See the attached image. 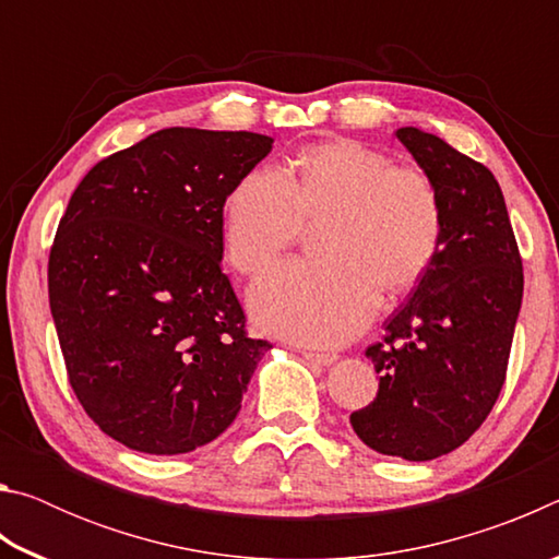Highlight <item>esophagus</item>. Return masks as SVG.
I'll return each mask as SVG.
<instances>
[{"label": "esophagus", "mask_w": 559, "mask_h": 559, "mask_svg": "<svg viewBox=\"0 0 559 559\" xmlns=\"http://www.w3.org/2000/svg\"><path fill=\"white\" fill-rule=\"evenodd\" d=\"M300 355L306 357L308 362H313V365H323V367L333 365L335 359H337V355H330V353H316V349H300Z\"/></svg>", "instance_id": "34e87169"}]
</instances>
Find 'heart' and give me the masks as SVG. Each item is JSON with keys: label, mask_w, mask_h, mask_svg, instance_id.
<instances>
[{"label": "heart", "mask_w": 559, "mask_h": 559, "mask_svg": "<svg viewBox=\"0 0 559 559\" xmlns=\"http://www.w3.org/2000/svg\"><path fill=\"white\" fill-rule=\"evenodd\" d=\"M325 259L283 263L251 290L253 320L302 345H340L362 330L380 288L414 286L441 243L437 185L419 167L392 165L355 140L320 143L290 173L259 167L224 206V249L231 266L259 276L306 224H322Z\"/></svg>", "instance_id": "1"}]
</instances>
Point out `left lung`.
<instances>
[{
    "mask_svg": "<svg viewBox=\"0 0 559 559\" xmlns=\"http://www.w3.org/2000/svg\"><path fill=\"white\" fill-rule=\"evenodd\" d=\"M396 138L439 189L441 243L382 343L367 347L380 390L349 424L384 456L431 461L468 441L503 390L523 261L488 167L419 128Z\"/></svg>",
    "mask_w": 559,
    "mask_h": 559,
    "instance_id": "1",
    "label": "left lung"
}]
</instances>
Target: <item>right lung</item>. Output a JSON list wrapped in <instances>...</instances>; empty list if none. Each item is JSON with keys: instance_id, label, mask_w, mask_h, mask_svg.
<instances>
[{"instance_id": "obj_1", "label": "right lung", "mask_w": 559, "mask_h": 559, "mask_svg": "<svg viewBox=\"0 0 559 559\" xmlns=\"http://www.w3.org/2000/svg\"><path fill=\"white\" fill-rule=\"evenodd\" d=\"M246 130L165 128L71 194L49 257L69 382L100 431L175 456L214 441L269 353L222 271L224 202L271 153Z\"/></svg>"}]
</instances>
